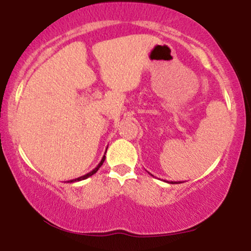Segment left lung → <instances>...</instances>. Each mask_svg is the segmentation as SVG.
Masks as SVG:
<instances>
[{
    "instance_id": "left-lung-1",
    "label": "left lung",
    "mask_w": 251,
    "mask_h": 251,
    "mask_svg": "<svg viewBox=\"0 0 251 251\" xmlns=\"http://www.w3.org/2000/svg\"><path fill=\"white\" fill-rule=\"evenodd\" d=\"M149 174H150V172H149ZM150 175H151V174H150ZM151 176H153V175H151ZM170 184H175V183H172V181H171V183H170Z\"/></svg>"
}]
</instances>
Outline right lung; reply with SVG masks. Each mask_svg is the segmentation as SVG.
<instances>
[{
    "label": "right lung",
    "mask_w": 251,
    "mask_h": 251,
    "mask_svg": "<svg viewBox=\"0 0 251 251\" xmlns=\"http://www.w3.org/2000/svg\"><path fill=\"white\" fill-rule=\"evenodd\" d=\"M106 150H107V149H106ZM105 154H106V152H105ZM105 154H103V157H102V159L101 160H100V163L99 164H98V166H97V168L96 169H93V170H92V171L91 172H88V174H86V175H83V176H81V177H79V178H75V179H72V180H70V181H68V183H74V181H79V180H83V179H87V178L88 177H91V176H93L94 174H96V172L98 171V170H99L100 169V166H101L102 165V163L103 162H105Z\"/></svg>",
    "instance_id": "right-lung-1"
}]
</instances>
